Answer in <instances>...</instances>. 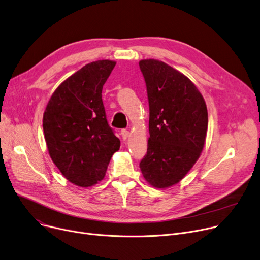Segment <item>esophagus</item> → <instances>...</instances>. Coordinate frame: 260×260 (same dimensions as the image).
Masks as SVG:
<instances>
[{
    "label": "esophagus",
    "mask_w": 260,
    "mask_h": 260,
    "mask_svg": "<svg viewBox=\"0 0 260 260\" xmlns=\"http://www.w3.org/2000/svg\"><path fill=\"white\" fill-rule=\"evenodd\" d=\"M121 136H122L123 140H126L127 138L129 137V132L126 131V129H122V131H121Z\"/></svg>",
    "instance_id": "esophagus-1"
}]
</instances>
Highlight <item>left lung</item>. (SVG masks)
<instances>
[{
	"mask_svg": "<svg viewBox=\"0 0 260 260\" xmlns=\"http://www.w3.org/2000/svg\"><path fill=\"white\" fill-rule=\"evenodd\" d=\"M149 103L147 153L140 162L145 181L165 189L178 184L203 151L208 112L196 84L158 59L139 61Z\"/></svg>",
	"mask_w": 260,
	"mask_h": 260,
	"instance_id": "obj_1",
	"label": "left lung"
}]
</instances>
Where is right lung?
Masks as SVG:
<instances>
[{
	"mask_svg": "<svg viewBox=\"0 0 260 260\" xmlns=\"http://www.w3.org/2000/svg\"><path fill=\"white\" fill-rule=\"evenodd\" d=\"M115 64L109 59L85 64L57 86L44 112L50 157L62 176L79 187H91L105 178L120 148L101 98Z\"/></svg>",
	"mask_w": 260,
	"mask_h": 260,
	"instance_id": "add662e5",
	"label": "right lung"
}]
</instances>
